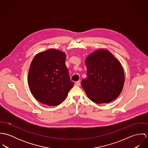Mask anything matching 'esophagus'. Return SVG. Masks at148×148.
<instances>
[{"instance_id":"34e87169","label":"esophagus","mask_w":148,"mask_h":148,"mask_svg":"<svg viewBox=\"0 0 148 148\" xmlns=\"http://www.w3.org/2000/svg\"><path fill=\"white\" fill-rule=\"evenodd\" d=\"M75 85H76V86H80V81L76 82L75 83Z\"/></svg>"}]
</instances>
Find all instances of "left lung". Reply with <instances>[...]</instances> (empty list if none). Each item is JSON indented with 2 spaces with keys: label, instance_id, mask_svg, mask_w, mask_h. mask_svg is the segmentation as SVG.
Listing matches in <instances>:
<instances>
[{
  "label": "left lung",
  "instance_id": "left-lung-1",
  "mask_svg": "<svg viewBox=\"0 0 148 148\" xmlns=\"http://www.w3.org/2000/svg\"><path fill=\"white\" fill-rule=\"evenodd\" d=\"M86 77L82 86L89 99L96 104L108 103L121 93L125 80L120 62L108 51L97 50L85 60Z\"/></svg>",
  "mask_w": 148,
  "mask_h": 148
}]
</instances>
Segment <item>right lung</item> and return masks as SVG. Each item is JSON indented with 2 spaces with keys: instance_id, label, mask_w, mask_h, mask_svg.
<instances>
[{
  "instance_id": "right-lung-1",
  "label": "right lung",
  "mask_w": 148,
  "mask_h": 148,
  "mask_svg": "<svg viewBox=\"0 0 148 148\" xmlns=\"http://www.w3.org/2000/svg\"><path fill=\"white\" fill-rule=\"evenodd\" d=\"M65 53L56 49L39 53L29 69L28 82L35 98L44 104L57 106L65 100L74 83L65 62Z\"/></svg>"
}]
</instances>
